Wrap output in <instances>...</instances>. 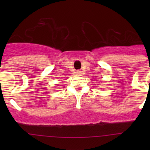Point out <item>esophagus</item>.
I'll return each mask as SVG.
<instances>
[{
	"instance_id": "34e87169",
	"label": "esophagus",
	"mask_w": 150,
	"mask_h": 150,
	"mask_svg": "<svg viewBox=\"0 0 150 150\" xmlns=\"http://www.w3.org/2000/svg\"><path fill=\"white\" fill-rule=\"evenodd\" d=\"M77 73H78V74H81V71H77Z\"/></svg>"
}]
</instances>
